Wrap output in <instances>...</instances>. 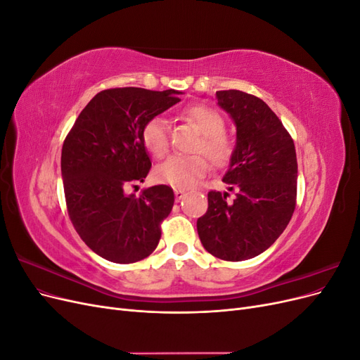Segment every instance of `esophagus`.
<instances>
[{"instance_id":"1","label":"esophagus","mask_w":360,"mask_h":360,"mask_svg":"<svg viewBox=\"0 0 360 360\" xmlns=\"http://www.w3.org/2000/svg\"><path fill=\"white\" fill-rule=\"evenodd\" d=\"M174 193H176L177 201H180V200L184 197V195H186V192H184V189H179V188L174 189Z\"/></svg>"}]
</instances>
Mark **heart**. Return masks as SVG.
Returning <instances> with one entry per match:
<instances>
[{"label":"heart","instance_id":"1","mask_svg":"<svg viewBox=\"0 0 360 360\" xmlns=\"http://www.w3.org/2000/svg\"><path fill=\"white\" fill-rule=\"evenodd\" d=\"M184 117L201 132V139L195 146V151L205 154L216 167H225L234 155V141L224 132L225 122L222 115L210 106L193 105L184 111ZM141 139L155 158L165 156L169 148L167 120L163 117L150 118L143 127ZM205 157L203 155L171 156L156 167L155 179L159 183L179 189L192 188L209 171V160Z\"/></svg>","mask_w":360,"mask_h":360}]
</instances>
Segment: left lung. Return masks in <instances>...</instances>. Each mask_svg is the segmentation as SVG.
Masks as SVG:
<instances>
[{
    "label": "left lung",
    "instance_id": "1",
    "mask_svg": "<svg viewBox=\"0 0 360 360\" xmlns=\"http://www.w3.org/2000/svg\"><path fill=\"white\" fill-rule=\"evenodd\" d=\"M216 99L237 129L234 155L222 179L234 200L228 201V192L210 191L197 230L207 252L243 261L274 245L291 219L297 195L296 148L259 97L225 90L216 91Z\"/></svg>",
    "mask_w": 360,
    "mask_h": 360
}]
</instances>
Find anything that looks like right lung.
<instances>
[{
    "mask_svg": "<svg viewBox=\"0 0 360 360\" xmlns=\"http://www.w3.org/2000/svg\"><path fill=\"white\" fill-rule=\"evenodd\" d=\"M176 90L110 89L89 102L64 139L61 176L76 233L93 252L118 264L144 259L160 240L174 192L158 184L139 197L124 191L151 168L144 124L180 102Z\"/></svg>",
    "mask_w": 360,
    "mask_h": 360,
    "instance_id": "1",
    "label": "right lung"
}]
</instances>
